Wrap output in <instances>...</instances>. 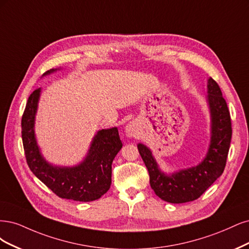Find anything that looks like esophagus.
Returning <instances> with one entry per match:
<instances>
[{
	"instance_id": "1",
	"label": "esophagus",
	"mask_w": 249,
	"mask_h": 249,
	"mask_svg": "<svg viewBox=\"0 0 249 249\" xmlns=\"http://www.w3.org/2000/svg\"><path fill=\"white\" fill-rule=\"evenodd\" d=\"M125 134L127 138H136V135H138V126L133 122L128 123L125 126Z\"/></svg>"
}]
</instances>
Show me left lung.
<instances>
[{
	"label": "left lung",
	"instance_id": "8db88e82",
	"mask_svg": "<svg viewBox=\"0 0 249 249\" xmlns=\"http://www.w3.org/2000/svg\"><path fill=\"white\" fill-rule=\"evenodd\" d=\"M206 101L210 113V142L198 164L171 174L161 171L150 148L140 142L138 149L150 175L155 195L167 203L192 202L202 196L223 173L231 139V123L227 102L213 78L207 81Z\"/></svg>",
	"mask_w": 249,
	"mask_h": 249
}]
</instances>
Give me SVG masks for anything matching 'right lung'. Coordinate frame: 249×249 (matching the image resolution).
<instances>
[{"mask_svg": "<svg viewBox=\"0 0 249 249\" xmlns=\"http://www.w3.org/2000/svg\"><path fill=\"white\" fill-rule=\"evenodd\" d=\"M58 69L43 74L50 75ZM41 89L30 95L21 118V138L30 170L53 194L77 202L100 198L110 187L111 163L123 143L117 127L98 130L88 153L81 162L72 166L54 165L47 161L40 150L35 134V120Z\"/></svg>", "mask_w": 249, "mask_h": 249, "instance_id": "obj_1", "label": "right lung"}]
</instances>
